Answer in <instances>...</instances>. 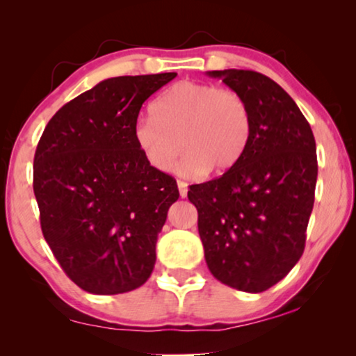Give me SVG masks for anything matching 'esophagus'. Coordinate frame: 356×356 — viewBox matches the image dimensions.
<instances>
[{"instance_id": "esophagus-1", "label": "esophagus", "mask_w": 356, "mask_h": 356, "mask_svg": "<svg viewBox=\"0 0 356 356\" xmlns=\"http://www.w3.org/2000/svg\"><path fill=\"white\" fill-rule=\"evenodd\" d=\"M178 191H179V196L181 197H186L188 196V183L181 181V179H178Z\"/></svg>"}]
</instances>
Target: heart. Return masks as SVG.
Wrapping results in <instances>:
<instances>
[{
	"label": "heart",
	"instance_id": "obj_1",
	"mask_svg": "<svg viewBox=\"0 0 356 356\" xmlns=\"http://www.w3.org/2000/svg\"><path fill=\"white\" fill-rule=\"evenodd\" d=\"M150 111L152 116L136 121L133 139L145 162L157 172L173 168L183 145V175L204 170L225 173L240 162L251 136L245 99L213 84L179 81L155 99Z\"/></svg>",
	"mask_w": 356,
	"mask_h": 356
}]
</instances>
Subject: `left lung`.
Segmentation results:
<instances>
[{"label": "left lung", "instance_id": "1", "mask_svg": "<svg viewBox=\"0 0 356 356\" xmlns=\"http://www.w3.org/2000/svg\"><path fill=\"white\" fill-rule=\"evenodd\" d=\"M250 108L251 136L240 162L193 184L209 270L232 289L259 293L280 282L305 251L318 157L311 126L293 99L261 72L209 71Z\"/></svg>", "mask_w": 356, "mask_h": 356}]
</instances>
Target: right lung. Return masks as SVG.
I'll list each match as a JSON object with an SVG mask.
<instances>
[{"label":"right lung","mask_w":356,"mask_h":356,"mask_svg":"<svg viewBox=\"0 0 356 356\" xmlns=\"http://www.w3.org/2000/svg\"><path fill=\"white\" fill-rule=\"evenodd\" d=\"M177 72L110 77L53 115L33 157L43 236L82 290L118 295L147 282L177 181L133 139L140 106Z\"/></svg>","instance_id":"obj_1"}]
</instances>
